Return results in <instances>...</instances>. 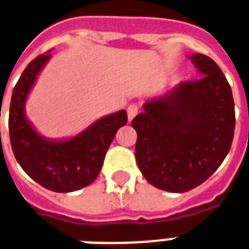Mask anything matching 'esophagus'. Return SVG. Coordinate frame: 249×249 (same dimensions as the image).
Wrapping results in <instances>:
<instances>
[{"mask_svg":"<svg viewBox=\"0 0 249 249\" xmlns=\"http://www.w3.org/2000/svg\"><path fill=\"white\" fill-rule=\"evenodd\" d=\"M126 113H128L129 121H132L134 117L137 116L138 113V107L137 104H130L128 108H126Z\"/></svg>","mask_w":249,"mask_h":249,"instance_id":"1","label":"esophagus"}]
</instances>
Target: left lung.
<instances>
[{
  "mask_svg": "<svg viewBox=\"0 0 249 249\" xmlns=\"http://www.w3.org/2000/svg\"><path fill=\"white\" fill-rule=\"evenodd\" d=\"M200 78L150 98L134 117L136 160L151 185L172 193L198 187L230 151L235 129L232 91L205 54L188 57Z\"/></svg>",
  "mask_w": 249,
  "mask_h": 249,
  "instance_id": "8db88e82",
  "label": "left lung"
}]
</instances>
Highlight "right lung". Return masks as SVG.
<instances>
[{
    "label": "right lung",
    "instance_id": "obj_1",
    "mask_svg": "<svg viewBox=\"0 0 249 249\" xmlns=\"http://www.w3.org/2000/svg\"><path fill=\"white\" fill-rule=\"evenodd\" d=\"M51 57V52H47L32 60L15 85L9 133L15 159L24 172L49 191L68 193L90 185L98 178L108 147L117 130L126 124L128 116L121 109L64 140L41 136L26 116V100Z\"/></svg>",
    "mask_w": 249,
    "mask_h": 249
}]
</instances>
